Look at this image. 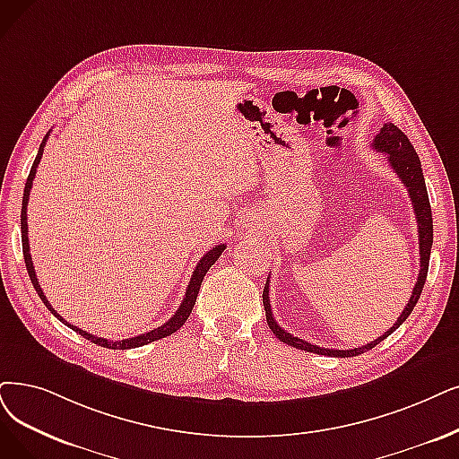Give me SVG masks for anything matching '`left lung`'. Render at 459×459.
Masks as SVG:
<instances>
[{"label":"left lung","instance_id":"8db88e82","mask_svg":"<svg viewBox=\"0 0 459 459\" xmlns=\"http://www.w3.org/2000/svg\"><path fill=\"white\" fill-rule=\"evenodd\" d=\"M373 149L382 154H386L392 169L397 173L403 185H405V188L411 195V201H412V209H414L416 222H418V237H420V273H418V281L412 288V296H411L407 307L403 308V313L399 315L397 322L388 329L386 333L368 342L365 346L352 348V351H333V348H322L318 344H310L299 337H293L291 333H288L286 329H282L277 324V320L273 318V313H271L269 281H267L265 288H264V308H265V318H267L271 332L282 342H286L293 348H299V351L315 352V354H322V356H333V358H351V356L368 352V351H371V348H375L380 341L392 335L395 329L409 318V315L412 313V308L416 307V303L420 299L421 290H424V284L428 279V269H429V254H431V245H433V218H431V205H429L424 173H421L420 158L414 151V146L411 144L409 137L392 122H386L380 127L378 135L373 139Z\"/></svg>","mask_w":459,"mask_h":459}]
</instances>
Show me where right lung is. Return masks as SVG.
<instances>
[{
    "mask_svg": "<svg viewBox=\"0 0 459 459\" xmlns=\"http://www.w3.org/2000/svg\"><path fill=\"white\" fill-rule=\"evenodd\" d=\"M48 135H50V132L45 135V139H43V143H41V146H39V151H38V156H35V161H33V166H31V169H30V175H28V180H26V186H24L22 212H21L22 252H24V262H26V269H28V274H30V281H31L35 291H38V296L41 298V301L47 305V308L50 310V313H52L54 316H56L62 324L69 325V327L73 329V332H77V333L82 335L84 339L91 341L94 344H100V346H103V348H113V351H127V348H137V346H143V344H149V342H152V341H158V339H163V337H169L171 333L177 332V329L182 327V324H185V322L188 320V316H190V313H192V308H194V305H195L197 291H199V288H201V282H204V277L207 274V271L211 269V265L220 258V254L224 252L226 245H216V247H212V248L204 255V258L199 260V264H197L195 269H194L190 284H188V288H186L185 299H182L180 307L177 308V313H175L166 324H161L160 327L151 329V332H146V333H143V335H135V337H132V339L108 341V339H103V337L91 335V333H88V332H82V329H79V327H75V325H71L67 320H64V318L56 313V310H54V308L50 307L47 296L43 293V290H41V286H39V281H38V274H35V269H33L31 254H30V243H28V222H26V220H28V214H26V211H28V199H30V190H31V186H33L35 171H38V166H39V161H41V156H43V151H45V144H47Z\"/></svg>",
    "mask_w": 459,
    "mask_h": 459,
    "instance_id": "1",
    "label": "right lung"
}]
</instances>
